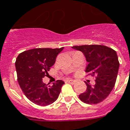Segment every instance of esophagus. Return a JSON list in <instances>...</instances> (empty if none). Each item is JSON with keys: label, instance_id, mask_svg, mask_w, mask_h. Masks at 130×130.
I'll use <instances>...</instances> for the list:
<instances>
[{"label": "esophagus", "instance_id": "obj_1", "mask_svg": "<svg viewBox=\"0 0 130 130\" xmlns=\"http://www.w3.org/2000/svg\"><path fill=\"white\" fill-rule=\"evenodd\" d=\"M66 82L71 84H74L75 81V80H73V79H67V80H66Z\"/></svg>", "mask_w": 130, "mask_h": 130}]
</instances>
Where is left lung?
I'll use <instances>...</instances> for the list:
<instances>
[{
    "mask_svg": "<svg viewBox=\"0 0 130 130\" xmlns=\"http://www.w3.org/2000/svg\"><path fill=\"white\" fill-rule=\"evenodd\" d=\"M72 48L84 53L88 63L86 72L96 77L93 86L86 82V90L79 95V99L89 105L101 103L115 86L119 67L116 51L99 44L73 46Z\"/></svg>",
    "mask_w": 130,
    "mask_h": 130,
    "instance_id": "1",
    "label": "left lung"
}]
</instances>
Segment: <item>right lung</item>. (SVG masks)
<instances>
[{
	"label": "right lung",
	"mask_w": 130,
	"mask_h": 130,
	"mask_svg": "<svg viewBox=\"0 0 130 130\" xmlns=\"http://www.w3.org/2000/svg\"><path fill=\"white\" fill-rule=\"evenodd\" d=\"M60 48H34L20 53L16 59L15 68L17 80L25 96L37 105L47 106L59 97L62 80H57L53 86L43 83L42 78L55 63L57 55L63 51Z\"/></svg>",
	"instance_id": "add662e5"
}]
</instances>
